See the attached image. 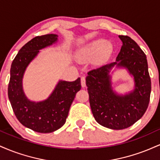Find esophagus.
Wrapping results in <instances>:
<instances>
[{
	"label": "esophagus",
	"instance_id": "esophagus-1",
	"mask_svg": "<svg viewBox=\"0 0 160 160\" xmlns=\"http://www.w3.org/2000/svg\"><path fill=\"white\" fill-rule=\"evenodd\" d=\"M81 86L82 87H86V78L85 77H81Z\"/></svg>",
	"mask_w": 160,
	"mask_h": 160
}]
</instances>
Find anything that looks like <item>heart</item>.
Masks as SVG:
<instances>
[{
  "label": "heart",
  "instance_id": "heart-1",
  "mask_svg": "<svg viewBox=\"0 0 160 160\" xmlns=\"http://www.w3.org/2000/svg\"><path fill=\"white\" fill-rule=\"evenodd\" d=\"M111 49L112 46L109 42H108L105 39L99 38L92 40L80 49L78 53V57L81 61H86L97 56L101 52L103 54H108L111 52Z\"/></svg>",
  "mask_w": 160,
  "mask_h": 160
}]
</instances>
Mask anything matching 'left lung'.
<instances>
[{
	"instance_id": "obj_1",
	"label": "left lung",
	"mask_w": 160,
	"mask_h": 160,
	"mask_svg": "<svg viewBox=\"0 0 160 160\" xmlns=\"http://www.w3.org/2000/svg\"><path fill=\"white\" fill-rule=\"evenodd\" d=\"M122 42L116 62L92 69L86 83L89 103L97 122L111 129H124L140 120L150 102L151 81L147 57L136 42L128 36L120 35ZM116 66L126 68L132 75L133 90L119 95L112 90L109 72Z\"/></svg>"
}]
</instances>
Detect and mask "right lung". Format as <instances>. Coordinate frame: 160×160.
I'll return each mask as SVG.
<instances>
[{
  "instance_id": "add662e5",
  "label": "right lung",
  "mask_w": 160,
  "mask_h": 160,
  "mask_svg": "<svg viewBox=\"0 0 160 160\" xmlns=\"http://www.w3.org/2000/svg\"><path fill=\"white\" fill-rule=\"evenodd\" d=\"M58 41V35L45 34L34 38L20 49L12 62L8 97L16 118L25 127L40 133L56 131L65 123L76 93L81 89L80 78L75 81L59 80L48 98L30 101L23 91L22 78L30 62L42 49Z\"/></svg>"
}]
</instances>
